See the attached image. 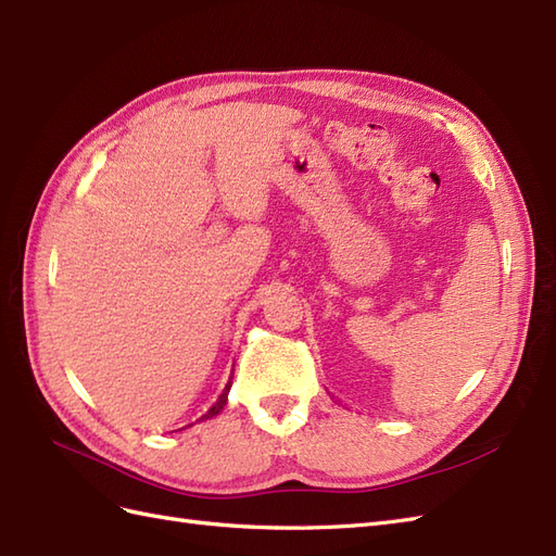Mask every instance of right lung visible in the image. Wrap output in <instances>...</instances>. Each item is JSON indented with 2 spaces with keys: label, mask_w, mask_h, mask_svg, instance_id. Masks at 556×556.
Listing matches in <instances>:
<instances>
[{
  "label": "right lung",
  "mask_w": 556,
  "mask_h": 556,
  "mask_svg": "<svg viewBox=\"0 0 556 556\" xmlns=\"http://www.w3.org/2000/svg\"><path fill=\"white\" fill-rule=\"evenodd\" d=\"M230 387H232V382H228V384H226L224 393H220V395H218V401H216V403H214V405L210 407V412H207V415H202V417H200V421H204V419H212V417H216V415H218V412L226 407V403H228V391H230Z\"/></svg>",
  "instance_id": "1"
}]
</instances>
